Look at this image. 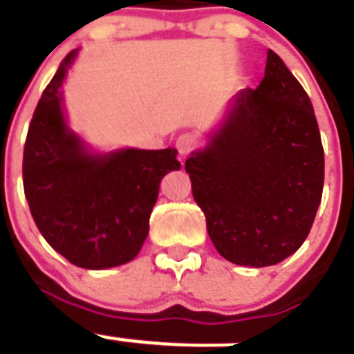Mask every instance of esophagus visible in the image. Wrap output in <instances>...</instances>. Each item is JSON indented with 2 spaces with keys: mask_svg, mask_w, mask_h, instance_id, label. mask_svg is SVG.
<instances>
[{
  "mask_svg": "<svg viewBox=\"0 0 354 354\" xmlns=\"http://www.w3.org/2000/svg\"><path fill=\"white\" fill-rule=\"evenodd\" d=\"M175 145H177V150H179L180 157H186V156H189V153H192L195 148H197L198 139L195 133H189V131H186V133H180V136L177 137V142H175Z\"/></svg>",
  "mask_w": 354,
  "mask_h": 354,
  "instance_id": "34e87169",
  "label": "esophagus"
}]
</instances>
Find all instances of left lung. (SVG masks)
Wrapping results in <instances>:
<instances>
[{
    "instance_id": "left-lung-1",
    "label": "left lung",
    "mask_w": 354,
    "mask_h": 354,
    "mask_svg": "<svg viewBox=\"0 0 354 354\" xmlns=\"http://www.w3.org/2000/svg\"><path fill=\"white\" fill-rule=\"evenodd\" d=\"M186 171L226 261L264 268L302 246L322 198L324 148L308 93L275 52Z\"/></svg>"
}]
</instances>
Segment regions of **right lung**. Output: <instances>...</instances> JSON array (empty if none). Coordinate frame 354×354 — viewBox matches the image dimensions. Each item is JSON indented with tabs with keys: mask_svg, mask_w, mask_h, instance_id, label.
<instances>
[{
	"mask_svg": "<svg viewBox=\"0 0 354 354\" xmlns=\"http://www.w3.org/2000/svg\"><path fill=\"white\" fill-rule=\"evenodd\" d=\"M70 52L32 115L23 150V188L34 223L66 261L106 270L136 259L150 230L160 179L180 170L177 150L84 151L61 110Z\"/></svg>",
	"mask_w": 354,
	"mask_h": 354,
	"instance_id": "1",
	"label": "right lung"
}]
</instances>
